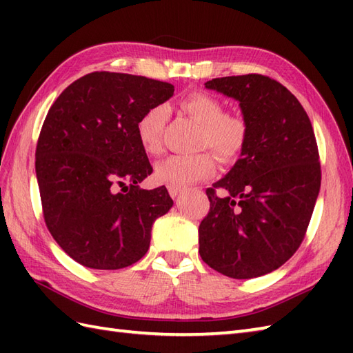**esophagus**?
Returning a JSON list of instances; mask_svg holds the SVG:
<instances>
[{"label":"esophagus","instance_id":"obj_1","mask_svg":"<svg viewBox=\"0 0 353 353\" xmlns=\"http://www.w3.org/2000/svg\"><path fill=\"white\" fill-rule=\"evenodd\" d=\"M168 192H170V196L174 199L182 192V188H181V186H168Z\"/></svg>","mask_w":353,"mask_h":353}]
</instances>
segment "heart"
Masks as SVG:
<instances>
[{"label":"heart","mask_w":353,"mask_h":353,"mask_svg":"<svg viewBox=\"0 0 353 353\" xmlns=\"http://www.w3.org/2000/svg\"><path fill=\"white\" fill-rule=\"evenodd\" d=\"M182 109L201 125L199 147H209L221 161H232L243 152L249 139V123L241 114L224 112V104L208 92H192L182 100ZM168 109L156 104L147 109L137 123L141 147L148 154L162 152V133ZM215 172V161L209 152L174 154L156 165L157 181L168 186H185L203 181Z\"/></svg>","instance_id":"heart-1"}]
</instances>
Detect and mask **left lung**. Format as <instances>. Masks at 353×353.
I'll return each instance as SVG.
<instances>
[{"mask_svg": "<svg viewBox=\"0 0 353 353\" xmlns=\"http://www.w3.org/2000/svg\"><path fill=\"white\" fill-rule=\"evenodd\" d=\"M205 86L239 101L249 139L226 177L206 190L211 208L199 226V252L215 272L252 279L285 264L306 235L321 182L316 134L302 104L274 79L245 74Z\"/></svg>", "mask_w": 353, "mask_h": 353, "instance_id": "1", "label": "left lung"}]
</instances>
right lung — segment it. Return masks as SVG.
I'll use <instances>...</instances> for the list:
<instances>
[{"instance_id": "obj_1", "label": "right lung", "mask_w": 353, "mask_h": 353, "mask_svg": "<svg viewBox=\"0 0 353 353\" xmlns=\"http://www.w3.org/2000/svg\"><path fill=\"white\" fill-rule=\"evenodd\" d=\"M172 92L167 81L95 71L50 108L36 145L43 220L79 264L118 270L147 253L153 223L172 199L165 186L139 188L153 168L137 123Z\"/></svg>"}]
</instances>
